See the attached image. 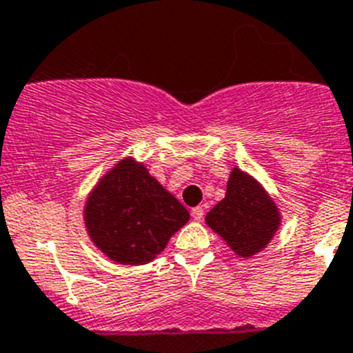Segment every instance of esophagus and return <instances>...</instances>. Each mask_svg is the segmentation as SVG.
<instances>
[{
  "instance_id": "obj_1",
  "label": "esophagus",
  "mask_w": 353,
  "mask_h": 353,
  "mask_svg": "<svg viewBox=\"0 0 353 353\" xmlns=\"http://www.w3.org/2000/svg\"><path fill=\"white\" fill-rule=\"evenodd\" d=\"M192 218H193V220H196V221L202 220V218H204V208H202V205H196V208H193L192 209Z\"/></svg>"
}]
</instances>
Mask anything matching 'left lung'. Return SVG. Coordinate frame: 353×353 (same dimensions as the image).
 Listing matches in <instances>:
<instances>
[{
	"instance_id": "left-lung-1",
	"label": "left lung",
	"mask_w": 353,
	"mask_h": 353,
	"mask_svg": "<svg viewBox=\"0 0 353 353\" xmlns=\"http://www.w3.org/2000/svg\"><path fill=\"white\" fill-rule=\"evenodd\" d=\"M279 221L274 200L259 181L239 169L230 172L225 199L205 216V223L239 256H252L268 246Z\"/></svg>"
}]
</instances>
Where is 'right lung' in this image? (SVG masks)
I'll return each instance as SVG.
<instances>
[{"label":"right lung","mask_w":353,"mask_h":353,"mask_svg":"<svg viewBox=\"0 0 353 353\" xmlns=\"http://www.w3.org/2000/svg\"><path fill=\"white\" fill-rule=\"evenodd\" d=\"M84 220L91 241L110 260L142 265L163 252L190 212L144 165L125 158L98 181Z\"/></svg>","instance_id":"1"}]
</instances>
